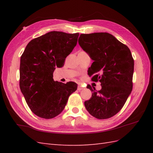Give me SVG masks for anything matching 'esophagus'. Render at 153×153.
Masks as SVG:
<instances>
[{
  "label": "esophagus",
  "instance_id": "esophagus-1",
  "mask_svg": "<svg viewBox=\"0 0 153 153\" xmlns=\"http://www.w3.org/2000/svg\"><path fill=\"white\" fill-rule=\"evenodd\" d=\"M84 88L82 86V85H78V87H77V90L79 91H80L83 90Z\"/></svg>",
  "mask_w": 153,
  "mask_h": 153
}]
</instances>
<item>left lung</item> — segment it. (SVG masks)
Listing matches in <instances>:
<instances>
[{"instance_id": "8db88e82", "label": "left lung", "mask_w": 153, "mask_h": 153, "mask_svg": "<svg viewBox=\"0 0 153 153\" xmlns=\"http://www.w3.org/2000/svg\"><path fill=\"white\" fill-rule=\"evenodd\" d=\"M78 43L94 60L88 74L102 86L98 91L87 86L93 93L84 105L97 119L111 118L122 108L132 91L134 60L131 51L108 33L81 34Z\"/></svg>"}]
</instances>
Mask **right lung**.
Listing matches in <instances>:
<instances>
[{
    "instance_id": "obj_1",
    "label": "right lung",
    "mask_w": 153,
    "mask_h": 153,
    "mask_svg": "<svg viewBox=\"0 0 153 153\" xmlns=\"http://www.w3.org/2000/svg\"><path fill=\"white\" fill-rule=\"evenodd\" d=\"M79 33L51 31L32 39L21 56L19 87L28 106L35 115L51 119L62 112L77 83L54 82L56 68L76 46Z\"/></svg>"
}]
</instances>
